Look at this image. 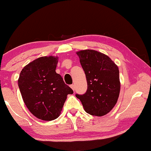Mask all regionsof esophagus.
<instances>
[{
  "label": "esophagus",
  "mask_w": 151,
  "mask_h": 151,
  "mask_svg": "<svg viewBox=\"0 0 151 151\" xmlns=\"http://www.w3.org/2000/svg\"><path fill=\"white\" fill-rule=\"evenodd\" d=\"M70 87L73 89V91H75V85H70Z\"/></svg>",
  "instance_id": "1"
}]
</instances>
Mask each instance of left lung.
<instances>
[{
  "mask_svg": "<svg viewBox=\"0 0 151 151\" xmlns=\"http://www.w3.org/2000/svg\"><path fill=\"white\" fill-rule=\"evenodd\" d=\"M86 75L87 90L76 94L86 112L93 116L105 115L113 109L120 93L118 66L108 56L94 50L76 52Z\"/></svg>",
  "mask_w": 151,
  "mask_h": 151,
  "instance_id": "obj_1",
  "label": "left lung"
}]
</instances>
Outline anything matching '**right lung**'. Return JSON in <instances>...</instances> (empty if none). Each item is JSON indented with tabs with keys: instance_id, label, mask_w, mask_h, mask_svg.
<instances>
[{
	"instance_id": "add662e5",
	"label": "right lung",
	"mask_w": 151,
	"mask_h": 151,
	"mask_svg": "<svg viewBox=\"0 0 151 151\" xmlns=\"http://www.w3.org/2000/svg\"><path fill=\"white\" fill-rule=\"evenodd\" d=\"M57 63V57L38 58L22 68L18 80L28 109L43 121L57 119L67 95L73 93L62 76L56 73Z\"/></svg>"
}]
</instances>
